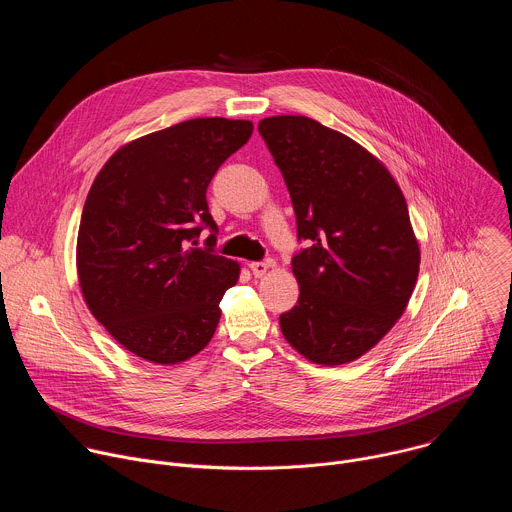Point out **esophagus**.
<instances>
[{"label": "esophagus", "instance_id": "obj_1", "mask_svg": "<svg viewBox=\"0 0 512 512\" xmlns=\"http://www.w3.org/2000/svg\"><path fill=\"white\" fill-rule=\"evenodd\" d=\"M273 265H275L273 261H253V263H249V269L255 277H263Z\"/></svg>", "mask_w": 512, "mask_h": 512}]
</instances>
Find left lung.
<instances>
[{
  "label": "left lung",
  "mask_w": 512,
  "mask_h": 512,
  "mask_svg": "<svg viewBox=\"0 0 512 512\" xmlns=\"http://www.w3.org/2000/svg\"><path fill=\"white\" fill-rule=\"evenodd\" d=\"M294 204L298 304L279 316L285 340L316 364L352 362L401 318L419 273L405 196L354 139L304 115L259 121Z\"/></svg>",
  "instance_id": "8db88e82"
}]
</instances>
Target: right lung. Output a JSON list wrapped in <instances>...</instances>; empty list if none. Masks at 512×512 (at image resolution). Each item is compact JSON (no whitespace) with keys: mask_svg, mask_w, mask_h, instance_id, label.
I'll return each mask as SVG.
<instances>
[{"mask_svg":"<svg viewBox=\"0 0 512 512\" xmlns=\"http://www.w3.org/2000/svg\"><path fill=\"white\" fill-rule=\"evenodd\" d=\"M253 123L200 117L125 143L97 174L81 216L77 271L91 314L129 352L158 364L212 338L239 263L216 255L206 188ZM210 228L206 250L189 243ZM194 244V243H193Z\"/></svg>","mask_w":512,"mask_h":512,"instance_id":"obj_1","label":"right lung"}]
</instances>
